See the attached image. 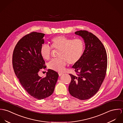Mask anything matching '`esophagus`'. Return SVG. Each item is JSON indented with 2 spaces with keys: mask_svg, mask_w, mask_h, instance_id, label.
<instances>
[{
  "mask_svg": "<svg viewBox=\"0 0 123 123\" xmlns=\"http://www.w3.org/2000/svg\"><path fill=\"white\" fill-rule=\"evenodd\" d=\"M62 74H63V73H60V72H59V73H58V75H59V76H61Z\"/></svg>",
  "mask_w": 123,
  "mask_h": 123,
  "instance_id": "34e87169",
  "label": "esophagus"
}]
</instances>
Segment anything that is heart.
Instances as JSON below:
<instances>
[{
    "mask_svg": "<svg viewBox=\"0 0 123 123\" xmlns=\"http://www.w3.org/2000/svg\"><path fill=\"white\" fill-rule=\"evenodd\" d=\"M51 47L60 50L59 58L52 60L49 62L48 67L56 72H62L68 63L70 65L76 64L81 59L83 54L84 44L80 39H73L64 36H57L51 41ZM51 48L47 44L41 46L40 53L45 60H49L51 56Z\"/></svg>",
    "mask_w": 123,
    "mask_h": 123,
    "instance_id": "heart-1",
    "label": "heart"
}]
</instances>
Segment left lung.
Wrapping results in <instances>:
<instances>
[{"label":"left lung","mask_w":123,"mask_h":123,"mask_svg":"<svg viewBox=\"0 0 123 123\" xmlns=\"http://www.w3.org/2000/svg\"><path fill=\"white\" fill-rule=\"evenodd\" d=\"M75 34L83 38L85 48L80 60L72 67L77 74H69L71 81L68 90L72 96L85 100L95 94L104 81L107 55L102 42L92 33L81 30Z\"/></svg>","instance_id":"obj_1"}]
</instances>
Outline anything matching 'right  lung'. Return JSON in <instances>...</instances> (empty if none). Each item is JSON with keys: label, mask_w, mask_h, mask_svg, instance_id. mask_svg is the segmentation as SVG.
I'll list each match as a JSON object with an SVG mask.
<instances>
[{"label": "right lung", "mask_w": 123, "mask_h": 123, "mask_svg": "<svg viewBox=\"0 0 123 123\" xmlns=\"http://www.w3.org/2000/svg\"><path fill=\"white\" fill-rule=\"evenodd\" d=\"M44 36L32 32L23 37L16 44L12 58L14 72L21 84L29 94L38 99L53 93L58 77L57 72L51 69H48L45 77L38 74L40 69L46 68L40 53Z\"/></svg>", "instance_id": "obj_1"}]
</instances>
